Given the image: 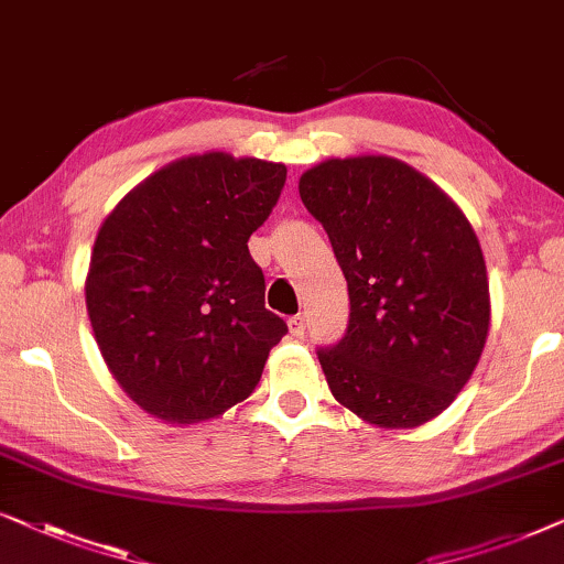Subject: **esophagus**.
Wrapping results in <instances>:
<instances>
[{"mask_svg": "<svg viewBox=\"0 0 564 564\" xmlns=\"http://www.w3.org/2000/svg\"><path fill=\"white\" fill-rule=\"evenodd\" d=\"M289 329H291V335H294V337H304V329H306L304 314H294V317L289 319Z\"/></svg>", "mask_w": 564, "mask_h": 564, "instance_id": "1", "label": "esophagus"}]
</instances>
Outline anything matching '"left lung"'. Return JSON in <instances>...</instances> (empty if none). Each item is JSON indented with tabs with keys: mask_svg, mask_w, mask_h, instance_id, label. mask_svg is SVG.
Listing matches in <instances>:
<instances>
[{
	"mask_svg": "<svg viewBox=\"0 0 564 564\" xmlns=\"http://www.w3.org/2000/svg\"><path fill=\"white\" fill-rule=\"evenodd\" d=\"M350 296L345 337L317 358L343 408L417 427L456 400L482 356L490 286L479 239L448 195L384 154L325 160L299 180Z\"/></svg>",
	"mask_w": 564,
	"mask_h": 564,
	"instance_id": "8db88e82",
	"label": "left lung"
}]
</instances>
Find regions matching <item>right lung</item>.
<instances>
[{"instance_id": "obj_1", "label": "right lung", "mask_w": 564, "mask_h": 564, "mask_svg": "<svg viewBox=\"0 0 564 564\" xmlns=\"http://www.w3.org/2000/svg\"><path fill=\"white\" fill-rule=\"evenodd\" d=\"M283 183L278 162L191 154L149 175L102 221L87 314L112 379L149 415L200 423L258 387L289 327L265 310L247 239Z\"/></svg>"}]
</instances>
